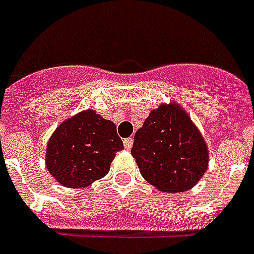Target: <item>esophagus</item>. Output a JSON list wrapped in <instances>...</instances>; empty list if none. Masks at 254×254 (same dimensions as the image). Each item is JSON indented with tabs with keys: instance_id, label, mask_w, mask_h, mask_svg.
<instances>
[{
	"instance_id": "obj_1",
	"label": "esophagus",
	"mask_w": 254,
	"mask_h": 254,
	"mask_svg": "<svg viewBox=\"0 0 254 254\" xmlns=\"http://www.w3.org/2000/svg\"><path fill=\"white\" fill-rule=\"evenodd\" d=\"M132 146H133V139L132 137H127V139H124V147L127 150L132 149Z\"/></svg>"
}]
</instances>
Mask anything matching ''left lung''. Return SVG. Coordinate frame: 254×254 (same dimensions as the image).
<instances>
[{"label": "left lung", "mask_w": 254, "mask_h": 254, "mask_svg": "<svg viewBox=\"0 0 254 254\" xmlns=\"http://www.w3.org/2000/svg\"><path fill=\"white\" fill-rule=\"evenodd\" d=\"M132 156L143 178L167 193L192 189L208 167L199 129L178 104H161L136 132Z\"/></svg>", "instance_id": "1"}]
</instances>
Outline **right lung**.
I'll return each instance as SVG.
<instances>
[{"label": "right lung", "mask_w": 254, "mask_h": 254, "mask_svg": "<svg viewBox=\"0 0 254 254\" xmlns=\"http://www.w3.org/2000/svg\"><path fill=\"white\" fill-rule=\"evenodd\" d=\"M122 149L115 124L86 110L55 129L47 143L46 165L62 186L84 188L107 175Z\"/></svg>", "instance_id": "1"}]
</instances>
